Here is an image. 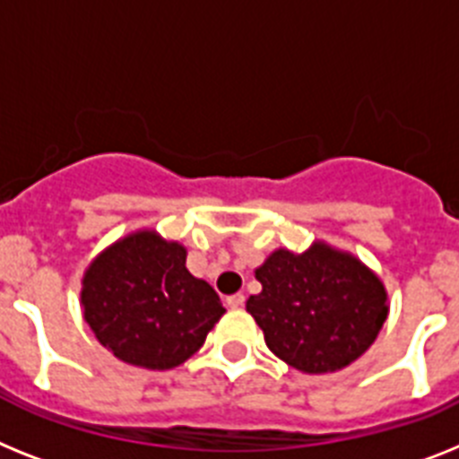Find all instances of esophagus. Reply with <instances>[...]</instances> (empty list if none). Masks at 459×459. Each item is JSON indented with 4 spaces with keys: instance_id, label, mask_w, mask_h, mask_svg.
<instances>
[{
    "instance_id": "1",
    "label": "esophagus",
    "mask_w": 459,
    "mask_h": 459,
    "mask_svg": "<svg viewBox=\"0 0 459 459\" xmlns=\"http://www.w3.org/2000/svg\"><path fill=\"white\" fill-rule=\"evenodd\" d=\"M226 306L233 307V310H236V307H242V306H245V296H242V294L229 296V299H226Z\"/></svg>"
}]
</instances>
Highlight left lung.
<instances>
[{"instance_id": "obj_1", "label": "left lung", "mask_w": 459, "mask_h": 459, "mask_svg": "<svg viewBox=\"0 0 459 459\" xmlns=\"http://www.w3.org/2000/svg\"><path fill=\"white\" fill-rule=\"evenodd\" d=\"M254 275L261 291L247 299V313L268 350L307 376L341 371L359 359L390 313L383 280L325 240L306 252L275 249Z\"/></svg>"}]
</instances>
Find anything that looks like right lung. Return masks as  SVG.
Masks as SVG:
<instances>
[{
	"mask_svg": "<svg viewBox=\"0 0 459 459\" xmlns=\"http://www.w3.org/2000/svg\"><path fill=\"white\" fill-rule=\"evenodd\" d=\"M81 307L100 345L149 371L184 364L226 313L217 291L188 273L182 242L153 229L118 238L88 264Z\"/></svg>",
	"mask_w": 459,
	"mask_h": 459,
	"instance_id": "right-lung-1",
	"label": "right lung"
}]
</instances>
